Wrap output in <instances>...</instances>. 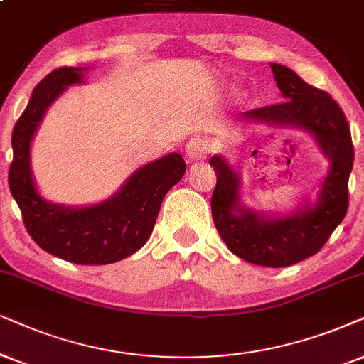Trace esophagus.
<instances>
[{"instance_id":"1","label":"esophagus","mask_w":364,"mask_h":364,"mask_svg":"<svg viewBox=\"0 0 364 364\" xmlns=\"http://www.w3.org/2000/svg\"><path fill=\"white\" fill-rule=\"evenodd\" d=\"M211 149V142L206 137H195L186 144L185 154L188 163H195V161H201L208 156Z\"/></svg>"}]
</instances>
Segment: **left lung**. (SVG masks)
<instances>
[{
  "instance_id": "8db88e82",
  "label": "left lung",
  "mask_w": 364,
  "mask_h": 364,
  "mask_svg": "<svg viewBox=\"0 0 364 364\" xmlns=\"http://www.w3.org/2000/svg\"><path fill=\"white\" fill-rule=\"evenodd\" d=\"M284 102L243 112L245 124L299 129L314 139L329 169L316 201H302L287 213H264L242 201V178L222 154L211 156L216 186L211 196L215 227L228 250L264 267H289L317 254L348 211V181L354 149L351 131L338 102L306 84L296 72L270 63Z\"/></svg>"
}]
</instances>
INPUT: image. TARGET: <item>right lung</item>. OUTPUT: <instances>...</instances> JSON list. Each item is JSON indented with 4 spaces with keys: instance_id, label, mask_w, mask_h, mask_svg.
I'll use <instances>...</instances> for the list:
<instances>
[{
    "instance_id": "1",
    "label": "right lung",
    "mask_w": 364,
    "mask_h": 364,
    "mask_svg": "<svg viewBox=\"0 0 364 364\" xmlns=\"http://www.w3.org/2000/svg\"><path fill=\"white\" fill-rule=\"evenodd\" d=\"M89 68L62 67L38 85L11 134L10 191L36 245L79 265L114 264L136 254L153 233L163 198L186 171L181 154L151 161L129 176L107 200L89 206L45 200L31 171V141L50 105L68 87L84 84Z\"/></svg>"
}]
</instances>
